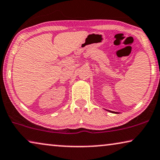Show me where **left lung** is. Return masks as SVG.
I'll use <instances>...</instances> for the list:
<instances>
[{
    "mask_svg": "<svg viewBox=\"0 0 160 160\" xmlns=\"http://www.w3.org/2000/svg\"><path fill=\"white\" fill-rule=\"evenodd\" d=\"M108 111H109V112H112V113H115V114L118 113V112H113V111H110V110H108Z\"/></svg>",
    "mask_w": 160,
    "mask_h": 160,
    "instance_id": "left-lung-1",
    "label": "left lung"
}]
</instances>
